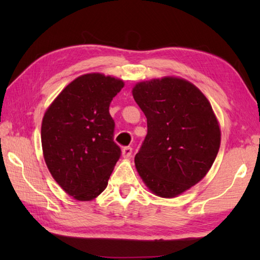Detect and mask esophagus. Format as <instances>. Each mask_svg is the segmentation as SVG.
I'll list each match as a JSON object with an SVG mask.
<instances>
[{
  "instance_id": "1",
  "label": "esophagus",
  "mask_w": 260,
  "mask_h": 260,
  "mask_svg": "<svg viewBox=\"0 0 260 260\" xmlns=\"http://www.w3.org/2000/svg\"><path fill=\"white\" fill-rule=\"evenodd\" d=\"M132 152H133V149L131 147H124L122 148V156L125 158H129L132 156Z\"/></svg>"
}]
</instances>
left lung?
I'll return each instance as SVG.
<instances>
[{
	"label": "left lung",
	"instance_id": "1",
	"mask_svg": "<svg viewBox=\"0 0 260 260\" xmlns=\"http://www.w3.org/2000/svg\"><path fill=\"white\" fill-rule=\"evenodd\" d=\"M133 96L148 125L136 170L157 196H178L205 177L218 155L212 107L199 88L178 78L140 82Z\"/></svg>",
	"mask_w": 260,
	"mask_h": 260
}]
</instances>
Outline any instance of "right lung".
<instances>
[{"instance_id": "right-lung-1", "label": "right lung", "mask_w": 260, "mask_h": 260, "mask_svg": "<svg viewBox=\"0 0 260 260\" xmlns=\"http://www.w3.org/2000/svg\"><path fill=\"white\" fill-rule=\"evenodd\" d=\"M122 87L119 79L85 74L64 88L43 117L46 164L56 182L78 201L93 200L107 188L121 156L109 107Z\"/></svg>"}]
</instances>
